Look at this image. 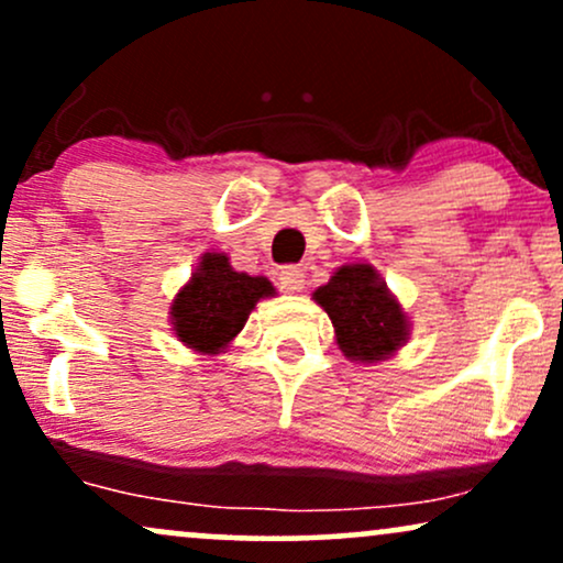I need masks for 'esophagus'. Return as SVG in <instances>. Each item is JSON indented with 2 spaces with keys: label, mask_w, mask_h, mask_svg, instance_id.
<instances>
[{
  "label": "esophagus",
  "mask_w": 563,
  "mask_h": 563,
  "mask_svg": "<svg viewBox=\"0 0 563 563\" xmlns=\"http://www.w3.org/2000/svg\"><path fill=\"white\" fill-rule=\"evenodd\" d=\"M303 269L301 267H294V264H288V267L280 269V288L288 290V294H299V290H303V286H307V280H303Z\"/></svg>",
  "instance_id": "1"
}]
</instances>
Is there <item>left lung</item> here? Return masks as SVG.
I'll return each mask as SVG.
<instances>
[{
  "label": "left lung",
  "mask_w": 563,
  "mask_h": 563,
  "mask_svg": "<svg viewBox=\"0 0 563 563\" xmlns=\"http://www.w3.org/2000/svg\"><path fill=\"white\" fill-rule=\"evenodd\" d=\"M333 322L335 344L354 363L389 360L410 335L402 303L371 264H344L312 294Z\"/></svg>",
  "instance_id": "left-lung-1"
}]
</instances>
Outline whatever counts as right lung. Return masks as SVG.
Listing matches in <instances>:
<instances>
[{
  "mask_svg": "<svg viewBox=\"0 0 563 563\" xmlns=\"http://www.w3.org/2000/svg\"><path fill=\"white\" fill-rule=\"evenodd\" d=\"M267 277L232 269L224 254H203L196 273L172 301V328L187 349L219 354L243 331L256 301L273 296Z\"/></svg>",
  "mask_w": 563,
  "mask_h": 563,
  "instance_id": "1",
  "label": "right lung"
}]
</instances>
